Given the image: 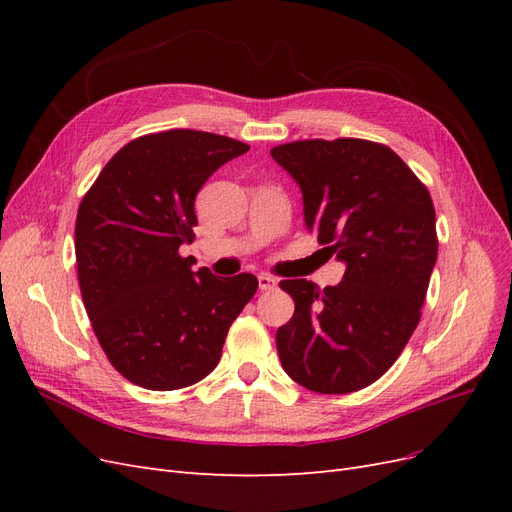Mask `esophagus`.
<instances>
[{"label":"esophagus","instance_id":"34e87169","mask_svg":"<svg viewBox=\"0 0 512 512\" xmlns=\"http://www.w3.org/2000/svg\"><path fill=\"white\" fill-rule=\"evenodd\" d=\"M277 286V282L273 280L271 275H258V288L260 290H273Z\"/></svg>","mask_w":512,"mask_h":512}]
</instances>
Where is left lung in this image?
<instances>
[{
	"instance_id": "8db88e82",
	"label": "left lung",
	"mask_w": 512,
	"mask_h": 512,
	"mask_svg": "<svg viewBox=\"0 0 512 512\" xmlns=\"http://www.w3.org/2000/svg\"><path fill=\"white\" fill-rule=\"evenodd\" d=\"M271 156L301 185L307 228L346 262L344 280L324 290L280 282L294 314L277 329V354L309 391H361L389 371L421 320L438 258L433 200L393 149L365 138H309Z\"/></svg>"
}]
</instances>
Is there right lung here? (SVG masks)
Listing matches in <instances>:
<instances>
[{"instance_id":"add662e5","label":"right lung","mask_w":512,"mask_h":512,"mask_svg":"<svg viewBox=\"0 0 512 512\" xmlns=\"http://www.w3.org/2000/svg\"><path fill=\"white\" fill-rule=\"evenodd\" d=\"M247 149L196 130L138 136L81 200L74 250L91 329L111 365L143 389L175 391L209 376L258 290L252 273H194L179 254L194 241L198 190Z\"/></svg>"}]
</instances>
